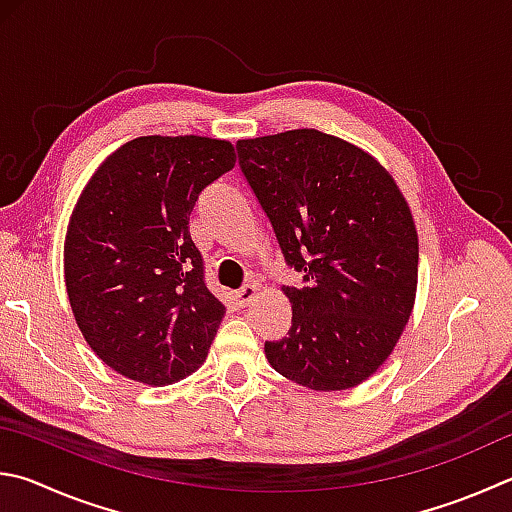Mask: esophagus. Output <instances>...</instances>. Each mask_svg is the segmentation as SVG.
Wrapping results in <instances>:
<instances>
[{"instance_id":"1","label":"esophagus","mask_w":512,"mask_h":512,"mask_svg":"<svg viewBox=\"0 0 512 512\" xmlns=\"http://www.w3.org/2000/svg\"><path fill=\"white\" fill-rule=\"evenodd\" d=\"M257 291H259V286L257 284H246V286H241L239 291L235 293V297H237V304L239 306H246L250 300H253V297L257 295Z\"/></svg>"}]
</instances>
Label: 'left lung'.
I'll list each match as a JSON object with an SVG mask.
<instances>
[{
  "label": "left lung",
  "mask_w": 512,
  "mask_h": 512,
  "mask_svg": "<svg viewBox=\"0 0 512 512\" xmlns=\"http://www.w3.org/2000/svg\"><path fill=\"white\" fill-rule=\"evenodd\" d=\"M239 167L271 219L302 286H284L293 309L271 367L315 392L367 380L394 351L418 282L410 206L383 165L318 129L244 138Z\"/></svg>",
  "instance_id": "obj_1"
}]
</instances>
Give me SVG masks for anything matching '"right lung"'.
<instances>
[{"label": "right lung", "instance_id": "add662e5", "mask_svg": "<svg viewBox=\"0 0 512 512\" xmlns=\"http://www.w3.org/2000/svg\"><path fill=\"white\" fill-rule=\"evenodd\" d=\"M228 141L141 136L109 154L82 190L64 239L73 318L125 378L172 385L197 371L224 318L190 237L203 188L235 167Z\"/></svg>", "mask_w": 512, "mask_h": 512}]
</instances>
